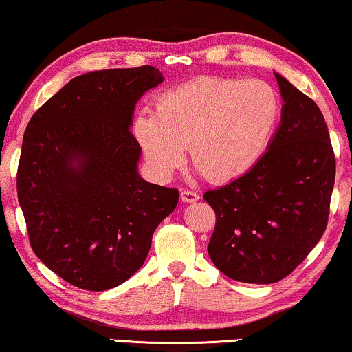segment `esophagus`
I'll return each instance as SVG.
<instances>
[{
    "instance_id": "1",
    "label": "esophagus",
    "mask_w": 352,
    "mask_h": 352,
    "mask_svg": "<svg viewBox=\"0 0 352 352\" xmlns=\"http://www.w3.org/2000/svg\"><path fill=\"white\" fill-rule=\"evenodd\" d=\"M199 199H201V196H199L197 192L190 191V190H182V201H183V202L192 204V202L199 201Z\"/></svg>"
}]
</instances>
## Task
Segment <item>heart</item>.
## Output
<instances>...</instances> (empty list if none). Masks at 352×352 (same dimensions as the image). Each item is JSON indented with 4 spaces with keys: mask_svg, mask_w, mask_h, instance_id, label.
I'll return each mask as SVG.
<instances>
[{
    "mask_svg": "<svg viewBox=\"0 0 352 352\" xmlns=\"http://www.w3.org/2000/svg\"><path fill=\"white\" fill-rule=\"evenodd\" d=\"M280 118V99L269 83L201 77L156 99L142 110L133 135L150 169L169 177L186 156L210 182H229L253 167L269 145Z\"/></svg>",
    "mask_w": 352,
    "mask_h": 352,
    "instance_id": "heart-1",
    "label": "heart"
}]
</instances>
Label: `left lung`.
<instances>
[{
	"label": "left lung",
	"instance_id": "left-lung-1",
	"mask_svg": "<svg viewBox=\"0 0 352 352\" xmlns=\"http://www.w3.org/2000/svg\"><path fill=\"white\" fill-rule=\"evenodd\" d=\"M281 122L242 177L204 199L217 214L208 243L214 267L235 281L270 285L302 264L327 226L335 155L316 102L275 72Z\"/></svg>",
	"mask_w": 352,
	"mask_h": 352
}]
</instances>
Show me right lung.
Wrapping results in <instances>:
<instances>
[{
    "label": "right lung",
    "instance_id": "add662e5",
    "mask_svg": "<svg viewBox=\"0 0 352 352\" xmlns=\"http://www.w3.org/2000/svg\"><path fill=\"white\" fill-rule=\"evenodd\" d=\"M162 80L153 66L87 72L25 129L17 194L31 248L80 289L106 291L133 276L177 207L175 188L139 175L142 150L131 133L135 104Z\"/></svg>",
    "mask_w": 352,
    "mask_h": 352
}]
</instances>
